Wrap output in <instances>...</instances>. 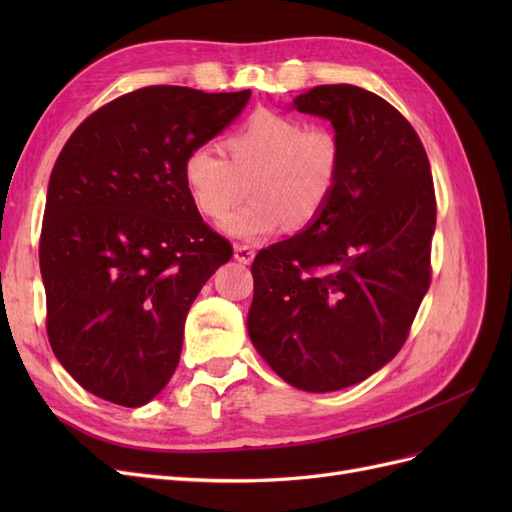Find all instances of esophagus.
I'll return each instance as SVG.
<instances>
[{
  "instance_id": "34e87169",
  "label": "esophagus",
  "mask_w": 512,
  "mask_h": 512,
  "mask_svg": "<svg viewBox=\"0 0 512 512\" xmlns=\"http://www.w3.org/2000/svg\"><path fill=\"white\" fill-rule=\"evenodd\" d=\"M254 256H256V250H254V247H250V245H237L235 247V258L239 262H243V265H250V262L254 260Z\"/></svg>"
}]
</instances>
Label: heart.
<instances>
[{
    "label": "heart",
    "mask_w": 512,
    "mask_h": 512,
    "mask_svg": "<svg viewBox=\"0 0 512 512\" xmlns=\"http://www.w3.org/2000/svg\"><path fill=\"white\" fill-rule=\"evenodd\" d=\"M224 153L198 145L183 160V183L205 218H228L245 194L252 200L226 222L230 237L262 241L312 226L342 175V143L333 128L262 108L224 138Z\"/></svg>",
    "instance_id": "1"
}]
</instances>
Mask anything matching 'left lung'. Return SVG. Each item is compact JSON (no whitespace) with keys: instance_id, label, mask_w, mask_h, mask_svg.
Listing matches in <instances>:
<instances>
[{"instance_id":"left-lung-1","label":"left lung","mask_w":512,"mask_h":512,"mask_svg":"<svg viewBox=\"0 0 512 512\" xmlns=\"http://www.w3.org/2000/svg\"><path fill=\"white\" fill-rule=\"evenodd\" d=\"M294 108L333 123L342 175L312 226L254 258L247 331L277 376L329 393L406 344L431 284L436 192L421 138L384 98L318 85Z\"/></svg>"}]
</instances>
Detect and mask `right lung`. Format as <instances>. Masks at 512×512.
I'll list each match as a JSON object with an SVG mask.
<instances>
[{
	"label": "right lung",
	"mask_w": 512,
	"mask_h": 512,
	"mask_svg": "<svg viewBox=\"0 0 512 512\" xmlns=\"http://www.w3.org/2000/svg\"><path fill=\"white\" fill-rule=\"evenodd\" d=\"M247 100L250 89L143 87L61 149L40 232L46 335L85 391L138 408L175 374L190 307L232 256L185 190L183 160Z\"/></svg>",
	"instance_id": "right-lung-1"
}]
</instances>
